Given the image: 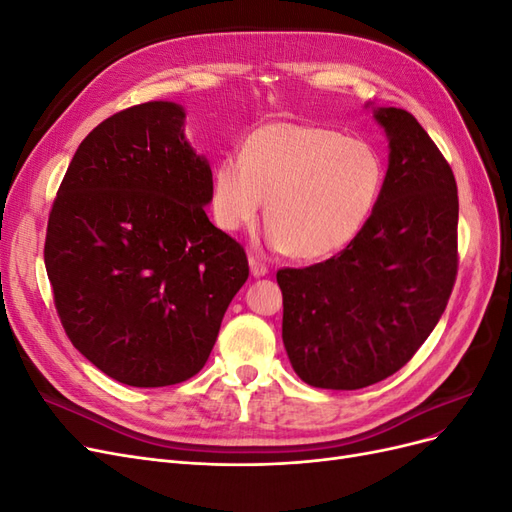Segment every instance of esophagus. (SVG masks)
<instances>
[{
  "label": "esophagus",
  "instance_id": "34e87169",
  "mask_svg": "<svg viewBox=\"0 0 512 512\" xmlns=\"http://www.w3.org/2000/svg\"><path fill=\"white\" fill-rule=\"evenodd\" d=\"M247 262H250V271H252V275H254V277H265V275L269 273V269H267L265 262L258 260L256 256H250V258H247Z\"/></svg>",
  "mask_w": 512,
  "mask_h": 512
}]
</instances>
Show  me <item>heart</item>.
Instances as JSON below:
<instances>
[{"label": "heart", "instance_id": "heart-1", "mask_svg": "<svg viewBox=\"0 0 512 512\" xmlns=\"http://www.w3.org/2000/svg\"><path fill=\"white\" fill-rule=\"evenodd\" d=\"M384 183L378 149L333 128L275 121L241 156L213 166L211 211L224 230L252 224L267 200V239L303 260L331 256L359 235Z\"/></svg>", "mask_w": 512, "mask_h": 512}]
</instances>
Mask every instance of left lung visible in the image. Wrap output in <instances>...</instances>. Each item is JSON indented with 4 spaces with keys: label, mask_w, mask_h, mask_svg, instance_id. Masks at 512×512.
<instances>
[{
    "label": "left lung",
    "mask_w": 512,
    "mask_h": 512,
    "mask_svg": "<svg viewBox=\"0 0 512 512\" xmlns=\"http://www.w3.org/2000/svg\"><path fill=\"white\" fill-rule=\"evenodd\" d=\"M374 119L389 138V168L369 220L337 256L277 271L284 348L316 389L393 376L438 324L457 277L451 166L404 108L374 106Z\"/></svg>",
    "instance_id": "1"
}]
</instances>
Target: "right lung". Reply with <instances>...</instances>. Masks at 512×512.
Masks as SVG:
<instances>
[{
    "label": "right lung",
    "mask_w": 512,
    "mask_h": 512,
    "mask_svg": "<svg viewBox=\"0 0 512 512\" xmlns=\"http://www.w3.org/2000/svg\"><path fill=\"white\" fill-rule=\"evenodd\" d=\"M175 102L104 119L76 149L44 241L72 346L128 386L177 384L205 367L250 267L215 228L211 166Z\"/></svg>",
    "instance_id": "add662e5"
}]
</instances>
